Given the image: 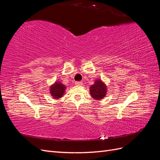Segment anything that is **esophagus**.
Returning a JSON list of instances; mask_svg holds the SVG:
<instances>
[{"label": "esophagus", "mask_w": 160, "mask_h": 160, "mask_svg": "<svg viewBox=\"0 0 160 160\" xmlns=\"http://www.w3.org/2000/svg\"><path fill=\"white\" fill-rule=\"evenodd\" d=\"M82 83H82V82H80V81H76L75 84L76 85H82Z\"/></svg>", "instance_id": "esophagus-1"}]
</instances>
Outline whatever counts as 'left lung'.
Segmentation results:
<instances>
[{"instance_id": "left-lung-1", "label": "left lung", "mask_w": 160, "mask_h": 160, "mask_svg": "<svg viewBox=\"0 0 160 160\" xmlns=\"http://www.w3.org/2000/svg\"><path fill=\"white\" fill-rule=\"evenodd\" d=\"M91 96L95 100H101L107 94L108 88L104 82L101 79H96L94 84L89 88Z\"/></svg>"}]
</instances>
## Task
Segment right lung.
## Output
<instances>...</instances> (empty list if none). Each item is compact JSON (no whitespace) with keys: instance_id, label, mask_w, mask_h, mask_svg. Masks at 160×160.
I'll return each instance as SVG.
<instances>
[{"instance_id":"right-lung-1","label":"right lung","mask_w":160,"mask_h":160,"mask_svg":"<svg viewBox=\"0 0 160 160\" xmlns=\"http://www.w3.org/2000/svg\"><path fill=\"white\" fill-rule=\"evenodd\" d=\"M66 87L61 82L57 81L50 86V93L53 98L59 99L64 95Z\"/></svg>"}]
</instances>
